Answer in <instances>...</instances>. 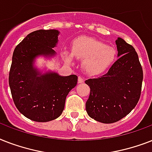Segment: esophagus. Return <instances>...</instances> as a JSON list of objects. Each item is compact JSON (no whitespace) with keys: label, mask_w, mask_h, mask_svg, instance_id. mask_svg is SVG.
Wrapping results in <instances>:
<instances>
[{"label":"esophagus","mask_w":152,"mask_h":152,"mask_svg":"<svg viewBox=\"0 0 152 152\" xmlns=\"http://www.w3.org/2000/svg\"><path fill=\"white\" fill-rule=\"evenodd\" d=\"M77 82H78V83H83L84 78L83 77H81V76H79V77H78V78H77Z\"/></svg>","instance_id":"34e87169"}]
</instances>
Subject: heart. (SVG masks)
Returning <instances> with one entry per match:
<instances>
[{
    "label": "heart",
    "mask_w": 152,
    "mask_h": 152,
    "mask_svg": "<svg viewBox=\"0 0 152 152\" xmlns=\"http://www.w3.org/2000/svg\"><path fill=\"white\" fill-rule=\"evenodd\" d=\"M71 54L64 51L63 56L71 64L73 56L82 61V69L90 75H99L112 65L117 58L115 47L92 37H79L73 42Z\"/></svg>",
    "instance_id": "1"
}]
</instances>
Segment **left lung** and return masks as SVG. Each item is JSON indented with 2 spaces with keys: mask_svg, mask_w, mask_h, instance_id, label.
<instances>
[{
  "mask_svg": "<svg viewBox=\"0 0 152 152\" xmlns=\"http://www.w3.org/2000/svg\"><path fill=\"white\" fill-rule=\"evenodd\" d=\"M115 44L118 59L108 72L86 81L90 88L86 111L90 118L106 124L119 121L135 107L143 81V70L135 48L121 37Z\"/></svg>",
  "mask_w": 152,
  "mask_h": 152,
  "instance_id": "obj_1",
  "label": "left lung"
}]
</instances>
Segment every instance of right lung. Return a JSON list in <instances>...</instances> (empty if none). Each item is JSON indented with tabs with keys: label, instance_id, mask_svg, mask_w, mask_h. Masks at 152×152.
I'll list each match as a JSON object with an SVG mask.
<instances>
[{
	"label": "right lung",
	"instance_id": "1",
	"mask_svg": "<svg viewBox=\"0 0 152 152\" xmlns=\"http://www.w3.org/2000/svg\"><path fill=\"white\" fill-rule=\"evenodd\" d=\"M59 31L39 30L30 33L15 47L9 71V86L15 105L34 122H45L61 115L66 97L77 85V75L60 76L54 71L42 73L34 66L38 56L56 55Z\"/></svg>",
	"mask_w": 152,
	"mask_h": 152
}]
</instances>
